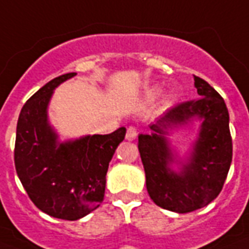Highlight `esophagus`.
I'll use <instances>...</instances> for the list:
<instances>
[{"label": "esophagus", "instance_id": "1", "mask_svg": "<svg viewBox=\"0 0 249 249\" xmlns=\"http://www.w3.org/2000/svg\"><path fill=\"white\" fill-rule=\"evenodd\" d=\"M138 137V132H137V128L135 127H128L127 128V132H126V139L127 141H134L135 138Z\"/></svg>", "mask_w": 249, "mask_h": 249}]
</instances>
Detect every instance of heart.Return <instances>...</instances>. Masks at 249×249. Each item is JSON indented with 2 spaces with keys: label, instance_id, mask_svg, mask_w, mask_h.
I'll return each instance as SVG.
<instances>
[{
  "label": "heart",
  "instance_id": "1",
  "mask_svg": "<svg viewBox=\"0 0 249 249\" xmlns=\"http://www.w3.org/2000/svg\"><path fill=\"white\" fill-rule=\"evenodd\" d=\"M160 92H162L160 91V89H154V90L150 91V95H148V97L151 98V99H155V98L160 95Z\"/></svg>",
  "mask_w": 249,
  "mask_h": 249
}]
</instances>
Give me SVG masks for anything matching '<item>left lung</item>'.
Segmentation results:
<instances>
[{"instance_id": "obj_1", "label": "left lung", "mask_w": 249, "mask_h": 249, "mask_svg": "<svg viewBox=\"0 0 249 249\" xmlns=\"http://www.w3.org/2000/svg\"><path fill=\"white\" fill-rule=\"evenodd\" d=\"M199 98L167 110L139 134L138 148L146 172L148 195L157 206L187 213L210 204L220 194L232 162L230 114L220 94L194 77ZM199 122L197 139L186 156L168 138L174 131Z\"/></svg>"}]
</instances>
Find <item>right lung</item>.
Returning <instances> with one entry per match:
<instances>
[{
  "label": "right lung",
  "instance_id": "add662e5",
  "mask_svg": "<svg viewBox=\"0 0 249 249\" xmlns=\"http://www.w3.org/2000/svg\"><path fill=\"white\" fill-rule=\"evenodd\" d=\"M77 72H67L42 86L19 112L14 163L25 191L50 216L78 220L99 207L112 155L126 128L106 135L61 141L49 121L53 92Z\"/></svg>",
  "mask_w": 249,
  "mask_h": 249
}]
</instances>
